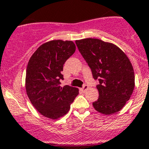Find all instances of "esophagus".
I'll return each mask as SVG.
<instances>
[{"label": "esophagus", "mask_w": 149, "mask_h": 149, "mask_svg": "<svg viewBox=\"0 0 149 149\" xmlns=\"http://www.w3.org/2000/svg\"><path fill=\"white\" fill-rule=\"evenodd\" d=\"M87 89H88V86H87V85H84V86H83V87L81 88V89L83 91V92H84V91H86Z\"/></svg>", "instance_id": "34e87169"}]
</instances>
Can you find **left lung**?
Instances as JSON below:
<instances>
[{
	"instance_id": "left-lung-1",
	"label": "left lung",
	"mask_w": 149,
	"mask_h": 149,
	"mask_svg": "<svg viewBox=\"0 0 149 149\" xmlns=\"http://www.w3.org/2000/svg\"><path fill=\"white\" fill-rule=\"evenodd\" d=\"M75 43L90 67L93 77L98 79V99L93 102L96 111L111 115L123 108L135 86L131 61L120 48L98 39L76 40Z\"/></svg>"
}]
</instances>
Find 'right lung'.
<instances>
[{
	"instance_id": "obj_1",
	"label": "right lung",
	"mask_w": 149,
	"mask_h": 149,
	"mask_svg": "<svg viewBox=\"0 0 149 149\" xmlns=\"http://www.w3.org/2000/svg\"><path fill=\"white\" fill-rule=\"evenodd\" d=\"M75 49L72 41L55 39L39 46L29 60L26 93L36 110L48 119L65 116L79 93L77 88L60 85L63 64Z\"/></svg>"
}]
</instances>
